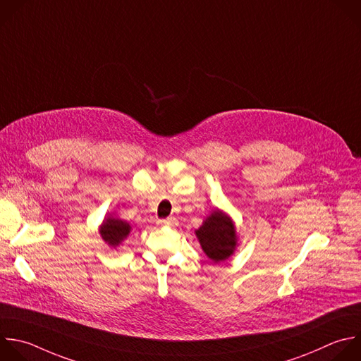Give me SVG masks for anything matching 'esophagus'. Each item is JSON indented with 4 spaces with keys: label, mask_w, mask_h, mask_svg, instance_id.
Here are the masks:
<instances>
[{
    "label": "esophagus",
    "mask_w": 361,
    "mask_h": 361,
    "mask_svg": "<svg viewBox=\"0 0 361 361\" xmlns=\"http://www.w3.org/2000/svg\"><path fill=\"white\" fill-rule=\"evenodd\" d=\"M159 224L163 225V226H176L178 222H177V218L170 216V218H166V219H160Z\"/></svg>",
    "instance_id": "obj_1"
}]
</instances>
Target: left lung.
<instances>
[{
  "mask_svg": "<svg viewBox=\"0 0 361 361\" xmlns=\"http://www.w3.org/2000/svg\"><path fill=\"white\" fill-rule=\"evenodd\" d=\"M195 233L204 252L215 264L229 258L235 250L236 236L233 224L221 211L211 214Z\"/></svg>",
  "mask_w": 361,
  "mask_h": 361,
  "instance_id": "obj_1",
  "label": "left lung"
}]
</instances>
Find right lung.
I'll list each match as a JSON object with an SVG mask.
<instances>
[{
	"label": "right lung",
	"instance_id": "add662e5",
	"mask_svg": "<svg viewBox=\"0 0 361 361\" xmlns=\"http://www.w3.org/2000/svg\"><path fill=\"white\" fill-rule=\"evenodd\" d=\"M129 232H130V225L122 219H116V218H107L100 228L102 238L110 247L118 245L129 235Z\"/></svg>",
	"mask_w": 361,
	"mask_h": 361
}]
</instances>
